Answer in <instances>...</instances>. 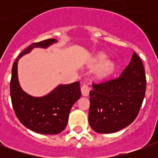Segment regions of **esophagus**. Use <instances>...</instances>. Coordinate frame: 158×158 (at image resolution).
<instances>
[{"instance_id":"esophagus-1","label":"esophagus","mask_w":158,"mask_h":158,"mask_svg":"<svg viewBox=\"0 0 158 158\" xmlns=\"http://www.w3.org/2000/svg\"><path fill=\"white\" fill-rule=\"evenodd\" d=\"M89 91H90V88L86 84H83L81 87V92L83 96L88 97L89 95Z\"/></svg>"}]
</instances>
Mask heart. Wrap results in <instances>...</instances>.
Wrapping results in <instances>:
<instances>
[{"mask_svg":"<svg viewBox=\"0 0 158 158\" xmlns=\"http://www.w3.org/2000/svg\"><path fill=\"white\" fill-rule=\"evenodd\" d=\"M106 59H107L106 55L104 54V53H100L99 55H98V56L94 60L96 64H103L100 67V69H99L100 74H102V75H109L115 70V62L111 60H106Z\"/></svg>","mask_w":158,"mask_h":158,"instance_id":"obj_1","label":"heart"}]
</instances>
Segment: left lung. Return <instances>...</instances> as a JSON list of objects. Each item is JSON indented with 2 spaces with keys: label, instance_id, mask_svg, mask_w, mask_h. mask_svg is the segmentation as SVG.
Wrapping results in <instances>:
<instances>
[{
  "label": "left lung",
  "instance_id": "obj_1",
  "mask_svg": "<svg viewBox=\"0 0 158 158\" xmlns=\"http://www.w3.org/2000/svg\"><path fill=\"white\" fill-rule=\"evenodd\" d=\"M89 93V125L99 134L117 132L137 117L144 98L146 76L139 56L133 53L130 64L115 79L93 84Z\"/></svg>",
  "mask_w": 158,
  "mask_h": 158
}]
</instances>
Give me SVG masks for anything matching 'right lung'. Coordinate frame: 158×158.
<instances>
[{
  "label": "right lung",
  "mask_w": 158,
  "mask_h": 158,
  "mask_svg": "<svg viewBox=\"0 0 158 158\" xmlns=\"http://www.w3.org/2000/svg\"><path fill=\"white\" fill-rule=\"evenodd\" d=\"M56 43V39L51 38L31 44L19 54L12 67L10 89L15 113L25 127L42 135H57L64 130L72 106L81 96L80 84H60L45 96H31L19 85L18 61L33 48H48Z\"/></svg>",
  "instance_id": "add662e5"
}]
</instances>
